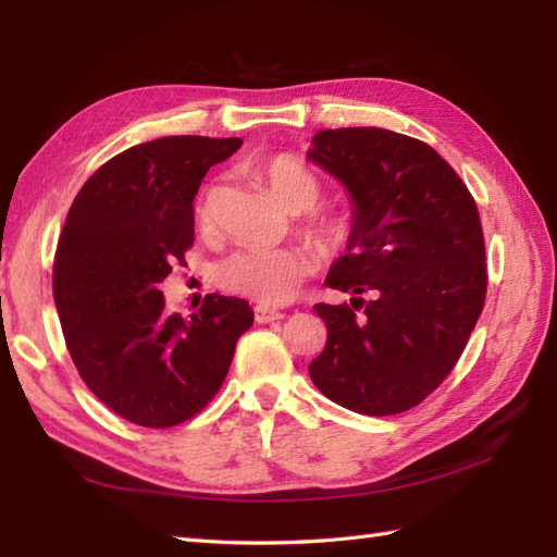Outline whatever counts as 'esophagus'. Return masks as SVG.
Instances as JSON below:
<instances>
[{
    "instance_id": "1",
    "label": "esophagus",
    "mask_w": 557,
    "mask_h": 557,
    "mask_svg": "<svg viewBox=\"0 0 557 557\" xmlns=\"http://www.w3.org/2000/svg\"><path fill=\"white\" fill-rule=\"evenodd\" d=\"M253 315H256V323H272V321H282V318H285V313H282V311L268 309V306H263V304L256 306Z\"/></svg>"
}]
</instances>
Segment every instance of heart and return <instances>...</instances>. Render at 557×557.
<instances>
[{
  "label": "heart",
  "instance_id": "heart-1",
  "mask_svg": "<svg viewBox=\"0 0 557 557\" xmlns=\"http://www.w3.org/2000/svg\"><path fill=\"white\" fill-rule=\"evenodd\" d=\"M260 176L277 203L292 215L309 212L321 198L318 176L292 156L270 158L260 168ZM196 220L200 227H208L212 222L210 194L198 200ZM304 230L321 251L333 253L347 244L351 222L339 212H323L306 220ZM313 265V256L304 248H242L222 260L218 282L227 292L242 294L263 306H280L297 294L301 282L311 275Z\"/></svg>",
  "mask_w": 557,
  "mask_h": 557
}]
</instances>
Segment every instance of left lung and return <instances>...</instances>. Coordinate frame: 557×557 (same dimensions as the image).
<instances>
[{"instance_id":"1","label":"left lung","mask_w":557,"mask_h":557,"mask_svg":"<svg viewBox=\"0 0 557 557\" xmlns=\"http://www.w3.org/2000/svg\"><path fill=\"white\" fill-rule=\"evenodd\" d=\"M306 160L345 186L351 232L325 285L364 306L318 304L325 349L313 385L369 417L417 407L453 371L486 299V248L474 198L423 140L387 128H325ZM371 290L373 302L358 294Z\"/></svg>"}]
</instances>
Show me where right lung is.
<instances>
[{
  "mask_svg": "<svg viewBox=\"0 0 557 557\" xmlns=\"http://www.w3.org/2000/svg\"><path fill=\"white\" fill-rule=\"evenodd\" d=\"M242 138L164 136L108 160L69 208L54 256V304L92 395L148 429L191 419L215 397L248 301L208 294L191 318L164 309L160 282L194 244V198Z\"/></svg>",
  "mask_w": 557,
  "mask_h": 557,
  "instance_id": "right-lung-1",
  "label": "right lung"
}]
</instances>
